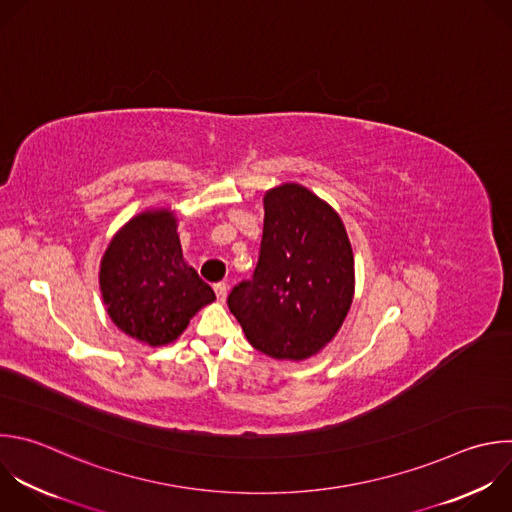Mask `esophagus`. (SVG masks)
<instances>
[{
  "label": "esophagus",
  "mask_w": 512,
  "mask_h": 512,
  "mask_svg": "<svg viewBox=\"0 0 512 512\" xmlns=\"http://www.w3.org/2000/svg\"><path fill=\"white\" fill-rule=\"evenodd\" d=\"M227 291H229L227 283H217V285H215V293H217V299H219L221 303H225V299H227Z\"/></svg>",
  "instance_id": "esophagus-1"
}]
</instances>
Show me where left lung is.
Wrapping results in <instances>:
<instances>
[{
	"label": "left lung",
	"instance_id": "obj_1",
	"mask_svg": "<svg viewBox=\"0 0 512 512\" xmlns=\"http://www.w3.org/2000/svg\"><path fill=\"white\" fill-rule=\"evenodd\" d=\"M259 261L229 293L249 344L275 360L315 356L354 299V253L339 215L297 183L265 193Z\"/></svg>",
	"mask_w": 512,
	"mask_h": 512
}]
</instances>
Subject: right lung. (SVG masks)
Returning <instances> with one entry per match:
<instances>
[{"label": "right lung", "mask_w": 512, "mask_h": 512, "mask_svg": "<svg viewBox=\"0 0 512 512\" xmlns=\"http://www.w3.org/2000/svg\"><path fill=\"white\" fill-rule=\"evenodd\" d=\"M100 291L114 325L150 348L166 346L215 291L185 261L177 217L148 209L132 217L100 261Z\"/></svg>", "instance_id": "obj_1"}]
</instances>
